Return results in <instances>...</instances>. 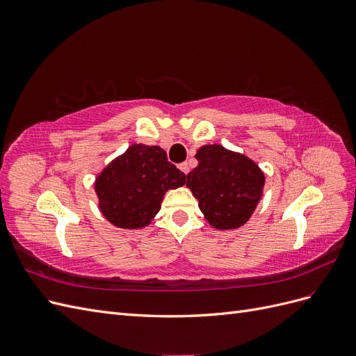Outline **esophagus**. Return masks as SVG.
<instances>
[{
    "label": "esophagus",
    "instance_id": "34e87169",
    "mask_svg": "<svg viewBox=\"0 0 356 356\" xmlns=\"http://www.w3.org/2000/svg\"><path fill=\"white\" fill-rule=\"evenodd\" d=\"M179 169H181L182 172H184V174L187 175L188 172H190V165L187 163V161H184V163H181V165H179Z\"/></svg>",
    "mask_w": 356,
    "mask_h": 356
}]
</instances>
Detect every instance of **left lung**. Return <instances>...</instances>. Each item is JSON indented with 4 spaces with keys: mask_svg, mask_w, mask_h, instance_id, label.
Wrapping results in <instances>:
<instances>
[{
    "mask_svg": "<svg viewBox=\"0 0 356 356\" xmlns=\"http://www.w3.org/2000/svg\"><path fill=\"white\" fill-rule=\"evenodd\" d=\"M196 159L199 165L187 175V187L204 218L220 230L241 227L261 199L263 170L250 157L217 144L200 147Z\"/></svg>",
    "mask_w": 356,
    "mask_h": 356,
    "instance_id": "obj_1",
    "label": "left lung"
}]
</instances>
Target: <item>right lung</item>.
<instances>
[{
	"instance_id": "1",
	"label": "right lung",
	"mask_w": 356,
	"mask_h": 356,
	"mask_svg": "<svg viewBox=\"0 0 356 356\" xmlns=\"http://www.w3.org/2000/svg\"><path fill=\"white\" fill-rule=\"evenodd\" d=\"M186 174L168 161L163 148L134 144L114 159L95 190L104 217L120 229H143L160 211L165 193L186 184Z\"/></svg>"
}]
</instances>
